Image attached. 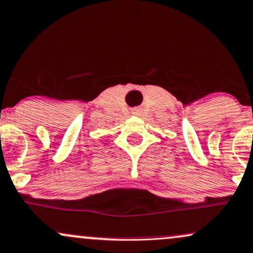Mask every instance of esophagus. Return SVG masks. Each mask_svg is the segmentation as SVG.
I'll list each match as a JSON object with an SVG mask.
<instances>
[{"label":"esophagus","instance_id":"1","mask_svg":"<svg viewBox=\"0 0 253 253\" xmlns=\"http://www.w3.org/2000/svg\"><path fill=\"white\" fill-rule=\"evenodd\" d=\"M132 114H133V115H139L140 109H138V108H134V109L132 110Z\"/></svg>","mask_w":253,"mask_h":253}]
</instances>
